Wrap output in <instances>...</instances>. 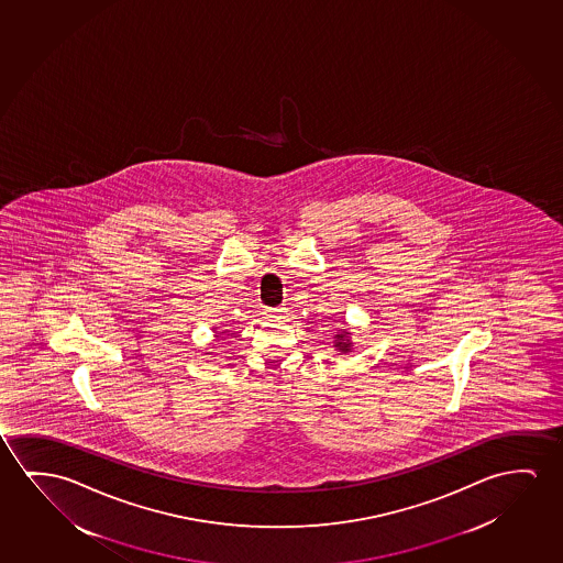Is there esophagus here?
I'll use <instances>...</instances> for the list:
<instances>
[{"label": "esophagus", "mask_w": 563, "mask_h": 563, "mask_svg": "<svg viewBox=\"0 0 563 563\" xmlns=\"http://www.w3.org/2000/svg\"><path fill=\"white\" fill-rule=\"evenodd\" d=\"M283 311V308H273V310H269V313H273V316H278Z\"/></svg>", "instance_id": "esophagus-1"}]
</instances>
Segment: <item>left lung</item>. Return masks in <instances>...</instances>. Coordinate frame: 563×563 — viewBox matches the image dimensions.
I'll use <instances>...</instances> for the list:
<instances>
[{"label": "left lung", "mask_w": 563, "mask_h": 563, "mask_svg": "<svg viewBox=\"0 0 563 563\" xmlns=\"http://www.w3.org/2000/svg\"><path fill=\"white\" fill-rule=\"evenodd\" d=\"M333 346L334 351H339V354H349L352 352V343L351 331L349 329H341V331H336L333 336Z\"/></svg>", "instance_id": "left-lung-1"}]
</instances>
